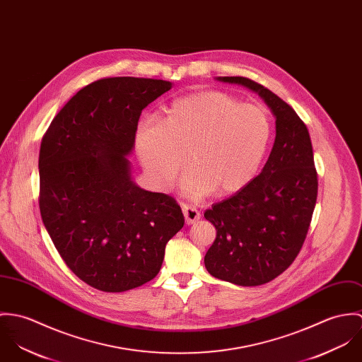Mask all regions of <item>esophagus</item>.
Instances as JSON below:
<instances>
[{"label":"esophagus","mask_w":362,"mask_h":362,"mask_svg":"<svg viewBox=\"0 0 362 362\" xmlns=\"http://www.w3.org/2000/svg\"><path fill=\"white\" fill-rule=\"evenodd\" d=\"M182 211H183V215H185V219H186L187 225L196 223L201 218L200 212L194 206H192V205H186L185 204L182 206Z\"/></svg>","instance_id":"1"}]
</instances>
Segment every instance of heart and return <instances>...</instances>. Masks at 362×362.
<instances>
[{
	"label": "heart",
	"instance_id": "b5f03b06",
	"mask_svg": "<svg viewBox=\"0 0 362 362\" xmlns=\"http://www.w3.org/2000/svg\"><path fill=\"white\" fill-rule=\"evenodd\" d=\"M272 136L271 118L258 105L221 91L193 93L175 100L165 119L144 117L134 130V150L153 186L168 190L182 154L190 170L182 192L201 197L233 194L258 173Z\"/></svg>",
	"mask_w": 362,
	"mask_h": 362
}]
</instances>
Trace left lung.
I'll use <instances>...</instances> for the list:
<instances>
[{
	"instance_id": "1",
	"label": "left lung",
	"mask_w": 362,
	"mask_h": 362,
	"mask_svg": "<svg viewBox=\"0 0 362 362\" xmlns=\"http://www.w3.org/2000/svg\"><path fill=\"white\" fill-rule=\"evenodd\" d=\"M216 81L258 94L275 117V143L261 173L204 212L216 238L204 257L206 271L238 286L274 281L294 261L305 240L318 194L307 126L264 86L241 76Z\"/></svg>"
}]
</instances>
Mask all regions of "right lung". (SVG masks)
<instances>
[{"label":"right lung","instance_id":"add662e5","mask_svg":"<svg viewBox=\"0 0 362 362\" xmlns=\"http://www.w3.org/2000/svg\"><path fill=\"white\" fill-rule=\"evenodd\" d=\"M173 83L108 78L78 91L52 119L39 157L42 223L84 283L119 293L154 279L185 225L180 206L139 187L127 157L141 111Z\"/></svg>","mask_w":362,"mask_h":362}]
</instances>
